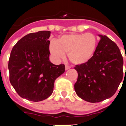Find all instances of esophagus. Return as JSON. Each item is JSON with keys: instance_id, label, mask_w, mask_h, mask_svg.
Instances as JSON below:
<instances>
[{"instance_id": "34e87169", "label": "esophagus", "mask_w": 126, "mask_h": 126, "mask_svg": "<svg viewBox=\"0 0 126 126\" xmlns=\"http://www.w3.org/2000/svg\"><path fill=\"white\" fill-rule=\"evenodd\" d=\"M70 68H71V67L69 66H67V65L65 66V69H66V70H68V69H70Z\"/></svg>"}]
</instances>
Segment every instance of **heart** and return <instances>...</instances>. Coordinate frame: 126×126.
<instances>
[{
  "label": "heart",
  "instance_id": "obj_1",
  "mask_svg": "<svg viewBox=\"0 0 126 126\" xmlns=\"http://www.w3.org/2000/svg\"><path fill=\"white\" fill-rule=\"evenodd\" d=\"M97 45V39L92 33L69 34L62 36L58 41L52 40L49 50L55 60L64 58V53H68L70 62L80 65L90 60Z\"/></svg>",
  "mask_w": 126,
  "mask_h": 126
}]
</instances>
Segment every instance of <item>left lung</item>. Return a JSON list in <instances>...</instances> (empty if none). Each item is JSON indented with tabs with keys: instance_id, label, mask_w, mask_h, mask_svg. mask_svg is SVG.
I'll use <instances>...</instances> for the list:
<instances>
[{
	"instance_id": "left-lung-1",
	"label": "left lung",
	"mask_w": 126,
	"mask_h": 126,
	"mask_svg": "<svg viewBox=\"0 0 126 126\" xmlns=\"http://www.w3.org/2000/svg\"><path fill=\"white\" fill-rule=\"evenodd\" d=\"M98 36L100 41L90 60L74 68L78 73L76 93L90 103L111 97L123 78V58L119 48L107 36Z\"/></svg>"
}]
</instances>
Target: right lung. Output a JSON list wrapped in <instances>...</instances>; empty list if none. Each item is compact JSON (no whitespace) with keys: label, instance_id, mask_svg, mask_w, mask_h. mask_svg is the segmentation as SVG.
<instances>
[{"label":"right lung","instance_id":"obj_1","mask_svg":"<svg viewBox=\"0 0 126 126\" xmlns=\"http://www.w3.org/2000/svg\"><path fill=\"white\" fill-rule=\"evenodd\" d=\"M50 31L28 34L15 45L8 61L10 82L21 97L32 102L46 99L53 91L54 82L64 73L63 64L49 60Z\"/></svg>","mask_w":126,"mask_h":126}]
</instances>
